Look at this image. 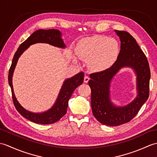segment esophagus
I'll return each instance as SVG.
<instances>
[{"label": "esophagus", "mask_w": 157, "mask_h": 157, "mask_svg": "<svg viewBox=\"0 0 157 157\" xmlns=\"http://www.w3.org/2000/svg\"><path fill=\"white\" fill-rule=\"evenodd\" d=\"M89 79H90V78H89V77H88V75H85V76H84V81L85 83H88V81H89Z\"/></svg>", "instance_id": "esophagus-1"}]
</instances>
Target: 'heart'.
Returning <instances> with one entry per match:
<instances>
[{"mask_svg":"<svg viewBox=\"0 0 157 157\" xmlns=\"http://www.w3.org/2000/svg\"><path fill=\"white\" fill-rule=\"evenodd\" d=\"M119 45L116 40L106 36H94L83 40L76 48L77 55L94 69L108 67L114 63L119 55Z\"/></svg>","mask_w":157,"mask_h":157,"instance_id":"obj_1","label":"heart"}]
</instances>
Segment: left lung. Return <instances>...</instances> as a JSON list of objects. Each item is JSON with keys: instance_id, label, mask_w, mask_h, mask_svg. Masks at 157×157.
<instances>
[{"instance_id": "left-lung-1", "label": "left lung", "mask_w": 157, "mask_h": 157, "mask_svg": "<svg viewBox=\"0 0 157 157\" xmlns=\"http://www.w3.org/2000/svg\"><path fill=\"white\" fill-rule=\"evenodd\" d=\"M121 40L117 59L111 67L90 75L88 84L91 88V106L93 115L102 124L117 126L128 123L138 114L149 96L151 71L145 54L132 35L125 31L115 30ZM123 66H130L137 75L138 96L125 107L113 105L109 97L112 78Z\"/></svg>"}]
</instances>
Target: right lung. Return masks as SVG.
Listing matches in <instances>:
<instances>
[{
  "label": "right lung",
  "instance_id": "obj_1",
  "mask_svg": "<svg viewBox=\"0 0 157 157\" xmlns=\"http://www.w3.org/2000/svg\"><path fill=\"white\" fill-rule=\"evenodd\" d=\"M61 34L57 29H38L34 32L29 37L21 43L18 48L17 51L15 53L13 56L11 65L10 67L8 81L10 87L11 89L12 98L15 108L20 114L23 117L27 119L29 121L34 122L39 124H51L54 123L64 116L67 113V109L68 106L69 100L71 97L75 89L81 85L84 81V73L79 72L71 78L66 79L63 84L62 88L56 100L55 104L48 111L42 113H33L26 111L20 105L15 96L13 92V84H12V76L15 67L19 57L25 50L27 49L29 46L36 44L38 42L48 43L52 46L57 47L65 48V44L63 43V40L61 38Z\"/></svg>",
  "mask_w": 157,
  "mask_h": 157
}]
</instances>
